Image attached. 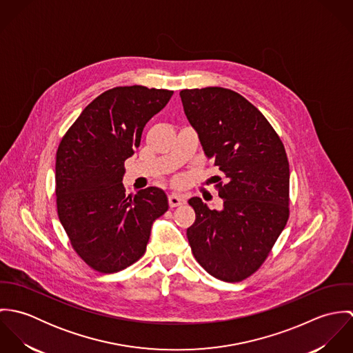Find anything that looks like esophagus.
<instances>
[{"label": "esophagus", "mask_w": 353, "mask_h": 353, "mask_svg": "<svg viewBox=\"0 0 353 353\" xmlns=\"http://www.w3.org/2000/svg\"><path fill=\"white\" fill-rule=\"evenodd\" d=\"M168 203H170L171 208H176V206L185 203V199L182 196H178V194H171L168 197Z\"/></svg>", "instance_id": "esophagus-1"}]
</instances>
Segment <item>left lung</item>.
<instances>
[{"label": "left lung", "mask_w": 353, "mask_h": 353, "mask_svg": "<svg viewBox=\"0 0 353 353\" xmlns=\"http://www.w3.org/2000/svg\"><path fill=\"white\" fill-rule=\"evenodd\" d=\"M179 95L206 156L225 175L214 185L221 210L189 200L196 212L189 245L210 276L243 281L266 261L290 219L287 152L263 114L238 92L206 87Z\"/></svg>", "instance_id": "8db88e82"}]
</instances>
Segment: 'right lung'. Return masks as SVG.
I'll return each mask as SVG.
<instances>
[{
  "label": "right lung",
  "instance_id": "right-lung-1",
  "mask_svg": "<svg viewBox=\"0 0 353 353\" xmlns=\"http://www.w3.org/2000/svg\"><path fill=\"white\" fill-rule=\"evenodd\" d=\"M174 91L115 87L91 101L63 134L55 159L57 213L77 255L99 273H115L147 250L156 219L168 210L163 190L125 196V160L145 123Z\"/></svg>",
  "mask_w": 353,
  "mask_h": 353
}]
</instances>
